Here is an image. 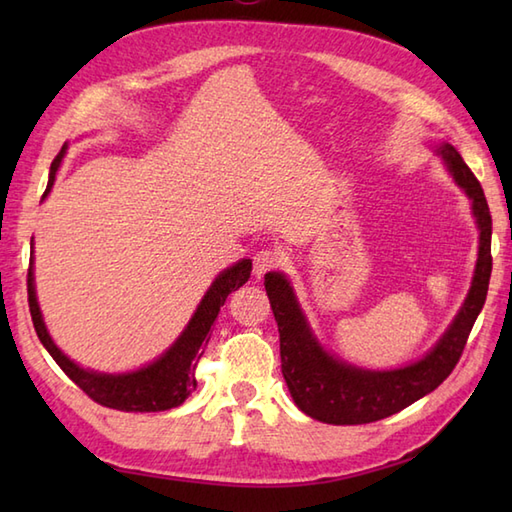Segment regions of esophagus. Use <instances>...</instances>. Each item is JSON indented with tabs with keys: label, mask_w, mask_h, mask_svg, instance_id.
Here are the masks:
<instances>
[{
	"label": "esophagus",
	"mask_w": 512,
	"mask_h": 512,
	"mask_svg": "<svg viewBox=\"0 0 512 512\" xmlns=\"http://www.w3.org/2000/svg\"><path fill=\"white\" fill-rule=\"evenodd\" d=\"M281 264V255L273 248H262L253 257V273L257 279H262L270 270H275Z\"/></svg>",
	"instance_id": "1"
}]
</instances>
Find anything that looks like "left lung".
Here are the masks:
<instances>
[{"label": "left lung", "mask_w": 512, "mask_h": 512, "mask_svg": "<svg viewBox=\"0 0 512 512\" xmlns=\"http://www.w3.org/2000/svg\"><path fill=\"white\" fill-rule=\"evenodd\" d=\"M440 154L447 160L455 182L473 200V213L480 224V253H477L469 297L440 343L422 361L394 369V372H367V369L341 363L339 358L323 352V347L314 341L286 277L279 273H268L264 277L266 295L279 328L281 374L286 378L297 407L314 420L328 424H367L383 420L427 396L460 361L473 323L486 301L488 281H491L493 220L482 184L462 160L458 149L442 145Z\"/></svg>", "instance_id": "left-lung-1"}]
</instances>
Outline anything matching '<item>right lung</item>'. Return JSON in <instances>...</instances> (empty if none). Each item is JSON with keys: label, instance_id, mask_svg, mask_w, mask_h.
I'll return each instance as SVG.
<instances>
[{"label": "right lung", "instance_id": "right-lung-1", "mask_svg": "<svg viewBox=\"0 0 512 512\" xmlns=\"http://www.w3.org/2000/svg\"><path fill=\"white\" fill-rule=\"evenodd\" d=\"M63 154L65 145L61 147L57 158L52 160L48 189L43 193V198H46L52 187ZM250 270H253V262H250V259H242V262H237L233 268L224 270V273L213 281V286L198 306V312L193 314L187 330H184L180 339L173 343L171 350L167 354H162L156 363H151L132 374L112 376L90 372V369L74 365L70 358L52 343L39 312V303L35 297V281H32V268L28 270V308L32 325H35V332L43 347H46L50 356L57 361L65 376H68L74 385H79L94 402L118 411H167L182 405V402L191 396V391L198 387L195 367H198L204 354V347L211 339V328L217 319V312H220L226 297L231 295L233 290L246 284Z\"/></svg>", "mask_w": 512, "mask_h": 512}]
</instances>
